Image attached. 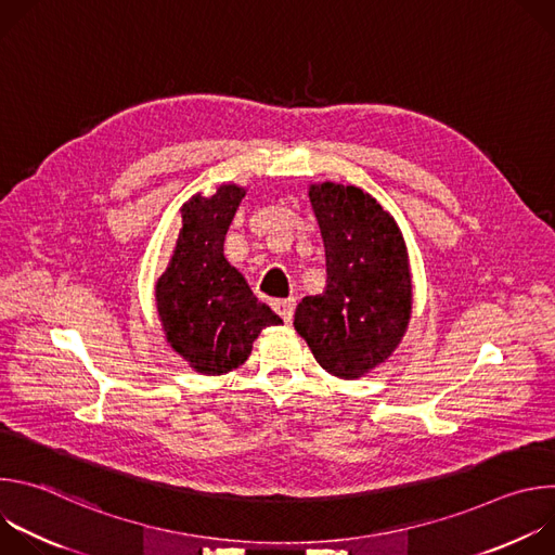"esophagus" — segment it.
<instances>
[{"label": "esophagus", "instance_id": "esophagus-1", "mask_svg": "<svg viewBox=\"0 0 555 555\" xmlns=\"http://www.w3.org/2000/svg\"><path fill=\"white\" fill-rule=\"evenodd\" d=\"M294 307H296V298H276V300H272V309L281 315L285 323L292 321Z\"/></svg>", "mask_w": 555, "mask_h": 555}]
</instances>
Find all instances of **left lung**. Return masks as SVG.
Here are the masks:
<instances>
[{
	"instance_id": "1",
	"label": "left lung",
	"mask_w": 555,
	"mask_h": 555,
	"mask_svg": "<svg viewBox=\"0 0 555 555\" xmlns=\"http://www.w3.org/2000/svg\"><path fill=\"white\" fill-rule=\"evenodd\" d=\"M327 285L305 296L294 327L315 362L332 375L358 379L398 349L406 334L413 285L404 236L375 197L358 186L311 184Z\"/></svg>"
}]
</instances>
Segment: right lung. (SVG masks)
Masks as SVG:
<instances>
[{
  "instance_id": "obj_1",
  "label": "right lung",
  "mask_w": 555,
  "mask_h": 555,
  "mask_svg": "<svg viewBox=\"0 0 555 555\" xmlns=\"http://www.w3.org/2000/svg\"><path fill=\"white\" fill-rule=\"evenodd\" d=\"M246 191L221 184L182 206V228L169 268L155 283L157 313L167 343L199 373L221 375L242 366L261 330L281 325L242 272L223 257V240Z\"/></svg>"
}]
</instances>
